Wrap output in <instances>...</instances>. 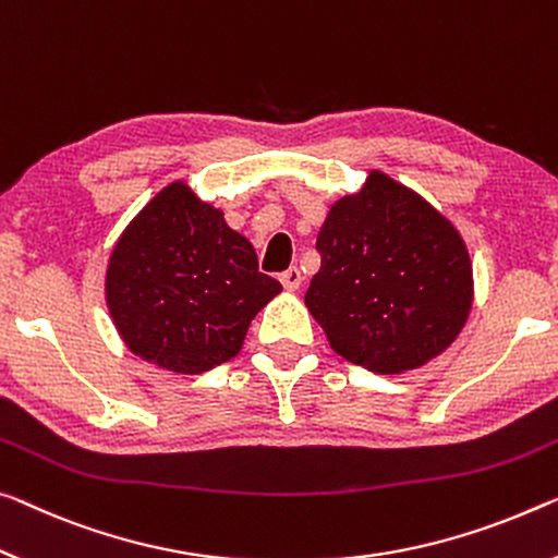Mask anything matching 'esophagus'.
Here are the masks:
<instances>
[{"label":"esophagus","mask_w":558,"mask_h":558,"mask_svg":"<svg viewBox=\"0 0 558 558\" xmlns=\"http://www.w3.org/2000/svg\"><path fill=\"white\" fill-rule=\"evenodd\" d=\"M302 281H304V277H302V271H299L296 267H291V269H287L284 274H281V284H284L287 291H296L299 287H302Z\"/></svg>","instance_id":"1"}]
</instances>
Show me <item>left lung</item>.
<instances>
[{
    "mask_svg": "<svg viewBox=\"0 0 558 558\" xmlns=\"http://www.w3.org/2000/svg\"><path fill=\"white\" fill-rule=\"evenodd\" d=\"M304 304L329 347L376 374H407L466 327L474 267L449 217L379 169L339 196L316 236Z\"/></svg>",
    "mask_w": 558,
    "mask_h": 558,
    "instance_id": "1",
    "label": "left lung"
}]
</instances>
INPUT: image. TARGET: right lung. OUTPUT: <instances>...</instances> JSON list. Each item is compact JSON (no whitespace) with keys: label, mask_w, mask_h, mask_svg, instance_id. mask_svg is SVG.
I'll return each mask as SVG.
<instances>
[{"label":"right lung","mask_w":558,"mask_h":558,"mask_svg":"<svg viewBox=\"0 0 558 558\" xmlns=\"http://www.w3.org/2000/svg\"><path fill=\"white\" fill-rule=\"evenodd\" d=\"M277 294L281 284L259 271L250 239L184 179L134 214L105 271V302L124 347L184 376L234 359Z\"/></svg>","instance_id":"add662e5"}]
</instances>
